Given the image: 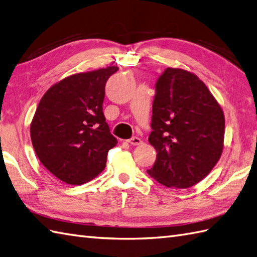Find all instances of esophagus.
Segmentation results:
<instances>
[{
    "mask_svg": "<svg viewBox=\"0 0 257 257\" xmlns=\"http://www.w3.org/2000/svg\"><path fill=\"white\" fill-rule=\"evenodd\" d=\"M127 142H128L131 145H133V146H138V145H141L142 143H143V142H142V140L140 138H138V136H134V138L130 139Z\"/></svg>",
    "mask_w": 257,
    "mask_h": 257,
    "instance_id": "1",
    "label": "esophagus"
}]
</instances>
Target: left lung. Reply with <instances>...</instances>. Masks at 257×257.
Here are the masks:
<instances>
[{"label": "left lung", "instance_id": "obj_1", "mask_svg": "<svg viewBox=\"0 0 257 257\" xmlns=\"http://www.w3.org/2000/svg\"><path fill=\"white\" fill-rule=\"evenodd\" d=\"M155 90L148 142L157 156L147 173L168 188L186 189L201 181L220 159L224 114L207 85L187 70L167 68Z\"/></svg>", "mask_w": 257, "mask_h": 257}]
</instances>
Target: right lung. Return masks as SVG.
Returning a JSON list of instances; mask_svg holds the SVG:
<instances>
[{
    "mask_svg": "<svg viewBox=\"0 0 257 257\" xmlns=\"http://www.w3.org/2000/svg\"><path fill=\"white\" fill-rule=\"evenodd\" d=\"M118 68L76 73L47 90L34 114L31 139L39 161L69 185H82L104 169L117 141L102 103L105 83Z\"/></svg>",
    "mask_w": 257,
    "mask_h": 257,
    "instance_id": "right-lung-1",
    "label": "right lung"
}]
</instances>
